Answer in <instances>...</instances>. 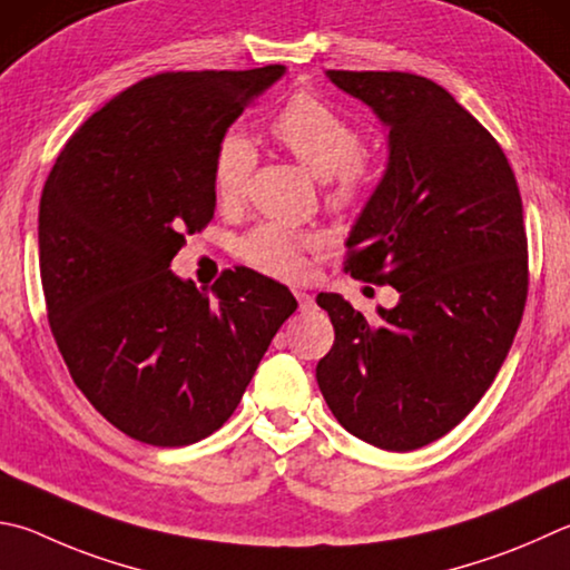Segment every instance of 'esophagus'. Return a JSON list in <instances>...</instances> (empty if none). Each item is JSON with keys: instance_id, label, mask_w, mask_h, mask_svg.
Masks as SVG:
<instances>
[{"instance_id": "esophagus-1", "label": "esophagus", "mask_w": 570, "mask_h": 570, "mask_svg": "<svg viewBox=\"0 0 570 570\" xmlns=\"http://www.w3.org/2000/svg\"><path fill=\"white\" fill-rule=\"evenodd\" d=\"M296 302H298V312H312L314 308V296L306 294V292H294Z\"/></svg>"}]
</instances>
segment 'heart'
I'll list each match as a JSON object with an SVG mask.
<instances>
[{
  "label": "heart",
  "mask_w": 570,
  "mask_h": 570,
  "mask_svg": "<svg viewBox=\"0 0 570 570\" xmlns=\"http://www.w3.org/2000/svg\"><path fill=\"white\" fill-rule=\"evenodd\" d=\"M276 141L304 164L318 179H328V202L336 209H351L376 181V167L364 151V137L354 121L328 105L326 99L298 91L278 109L272 121ZM256 167L254 141L239 129L219 139L212 159V186L222 204H236L249 186ZM316 239L284 224H258L239 242V256L268 276L294 282L304 274V254Z\"/></svg>",
  "instance_id": "1"
}]
</instances>
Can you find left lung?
Returning a JSON list of instances; mask_svg holds the SVG:
<instances>
[{"mask_svg": "<svg viewBox=\"0 0 570 570\" xmlns=\"http://www.w3.org/2000/svg\"><path fill=\"white\" fill-rule=\"evenodd\" d=\"M326 77L389 127L384 177L348 234L346 272L399 292L368 321L318 294L336 338L316 381L356 439L413 451L459 426L493 384L529 296L513 169L446 89L409 71Z\"/></svg>", "mask_w": 570, "mask_h": 570, "instance_id": "8db88e82", "label": "left lung"}]
</instances>
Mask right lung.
I'll list each match as a JSON object with an SVG mask.
<instances>
[{
  "label": "right lung",
  "instance_id": "obj_1",
  "mask_svg": "<svg viewBox=\"0 0 570 570\" xmlns=\"http://www.w3.org/2000/svg\"><path fill=\"white\" fill-rule=\"evenodd\" d=\"M286 67L164 71L81 124L39 202L47 318L71 379L101 416L149 446L222 429L296 298L224 272L212 296L171 272L214 219V149Z\"/></svg>",
  "mask_w": 570,
  "mask_h": 570
}]
</instances>
